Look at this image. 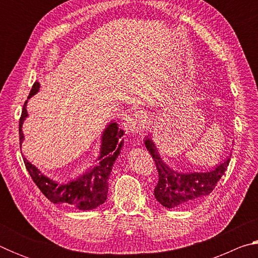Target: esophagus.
<instances>
[{
	"label": "esophagus",
	"mask_w": 258,
	"mask_h": 258,
	"mask_svg": "<svg viewBox=\"0 0 258 258\" xmlns=\"http://www.w3.org/2000/svg\"><path fill=\"white\" fill-rule=\"evenodd\" d=\"M124 128L130 134L141 133L145 128V115L142 111L130 112L124 119Z\"/></svg>",
	"instance_id": "34e87169"
}]
</instances>
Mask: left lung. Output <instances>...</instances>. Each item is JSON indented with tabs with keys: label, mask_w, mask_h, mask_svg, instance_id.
<instances>
[{
	"label": "left lung",
	"mask_w": 258,
	"mask_h": 258,
	"mask_svg": "<svg viewBox=\"0 0 258 258\" xmlns=\"http://www.w3.org/2000/svg\"><path fill=\"white\" fill-rule=\"evenodd\" d=\"M145 145L158 169L155 198L166 208L187 206L206 197L215 189L230 163L228 158L207 172H177L164 163L150 138H146Z\"/></svg>",
	"instance_id": "obj_1"
}]
</instances>
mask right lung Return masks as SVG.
<instances>
[{"label":"right lung","mask_w":258,"mask_h":258,"mask_svg":"<svg viewBox=\"0 0 258 258\" xmlns=\"http://www.w3.org/2000/svg\"><path fill=\"white\" fill-rule=\"evenodd\" d=\"M40 87V83L35 82L28 99L36 94ZM27 102L28 100H26L19 120L20 147L25 139L23 124L28 116ZM123 135L124 132L118 128L117 123L108 124L107 128H104L102 133L101 149L98 157L99 164L90 168L76 180H72L62 184L44 175L36 166L30 164L26 157H24V163L35 184L50 202L80 209V211H92L107 200L109 175L111 173L113 163L123 148L124 141L121 140Z\"/></svg>","instance_id":"right-lung-1"}]
</instances>
